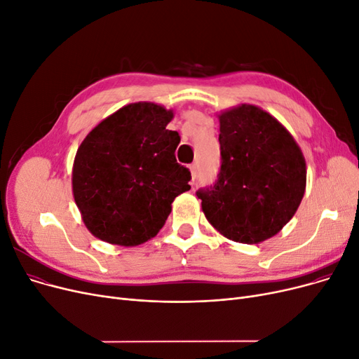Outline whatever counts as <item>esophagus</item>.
I'll return each mask as SVG.
<instances>
[{"label":"esophagus","mask_w":359,"mask_h":359,"mask_svg":"<svg viewBox=\"0 0 359 359\" xmlns=\"http://www.w3.org/2000/svg\"><path fill=\"white\" fill-rule=\"evenodd\" d=\"M197 169H198V166H197V163H196V162L190 165V170H191V177H193V181L196 180V175H197Z\"/></svg>","instance_id":"1"}]
</instances>
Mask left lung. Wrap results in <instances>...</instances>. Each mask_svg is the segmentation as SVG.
I'll return each mask as SVG.
<instances>
[{
  "instance_id": "obj_1",
  "label": "left lung",
  "mask_w": 359,
  "mask_h": 359,
  "mask_svg": "<svg viewBox=\"0 0 359 359\" xmlns=\"http://www.w3.org/2000/svg\"><path fill=\"white\" fill-rule=\"evenodd\" d=\"M219 123L217 180L196 194L222 235L243 244L262 243L295 215L305 191V159L289 131L257 107L225 111Z\"/></svg>"
}]
</instances>
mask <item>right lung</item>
<instances>
[{
  "instance_id": "obj_1",
  "label": "right lung",
  "mask_w": 359,
  "mask_h": 359,
  "mask_svg": "<svg viewBox=\"0 0 359 359\" xmlns=\"http://www.w3.org/2000/svg\"><path fill=\"white\" fill-rule=\"evenodd\" d=\"M172 111L139 102L97 124L80 144L73 194L88 229L109 244L133 247L155 236L174 198L191 187L177 162L180 134L168 130Z\"/></svg>"
}]
</instances>
